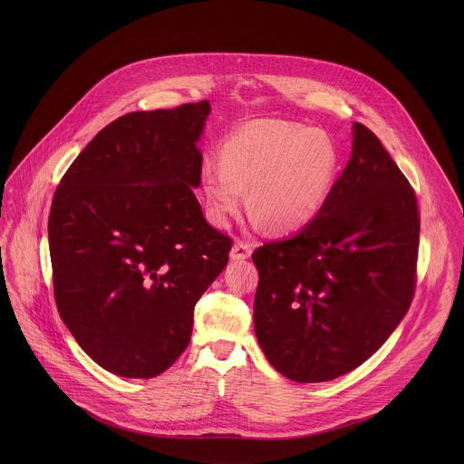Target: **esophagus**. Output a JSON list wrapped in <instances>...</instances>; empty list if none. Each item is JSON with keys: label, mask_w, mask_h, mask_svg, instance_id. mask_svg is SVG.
I'll return each instance as SVG.
<instances>
[{"label": "esophagus", "mask_w": 464, "mask_h": 464, "mask_svg": "<svg viewBox=\"0 0 464 464\" xmlns=\"http://www.w3.org/2000/svg\"><path fill=\"white\" fill-rule=\"evenodd\" d=\"M250 256H252V246H250L248 243H245V241L234 243V246H232V250H230V259H232V261H245V259H248Z\"/></svg>", "instance_id": "esophagus-1"}]
</instances>
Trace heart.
<instances>
[{"label": "heart", "instance_id": "b5f03b06", "mask_svg": "<svg viewBox=\"0 0 464 464\" xmlns=\"http://www.w3.org/2000/svg\"><path fill=\"white\" fill-rule=\"evenodd\" d=\"M221 166L205 164L201 189L210 219L223 227L248 208L266 228L293 232L325 207L339 173V151L327 133L293 123L250 125L228 135L219 150Z\"/></svg>", "mask_w": 464, "mask_h": 464}]
</instances>
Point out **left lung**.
I'll return each instance as SVG.
<instances>
[{"label": "left lung", "mask_w": 464, "mask_h": 464, "mask_svg": "<svg viewBox=\"0 0 464 464\" xmlns=\"http://www.w3.org/2000/svg\"><path fill=\"white\" fill-rule=\"evenodd\" d=\"M418 241L414 189L379 137L353 123L352 157L320 214L252 256L269 364L295 382H325L370 359L409 311Z\"/></svg>", "instance_id": "left-lung-1"}]
</instances>
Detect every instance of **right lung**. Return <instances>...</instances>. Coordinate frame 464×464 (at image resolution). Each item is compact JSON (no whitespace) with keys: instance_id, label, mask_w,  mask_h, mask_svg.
Wrapping results in <instances>:
<instances>
[{"instance_id":"obj_1","label":"right lung","mask_w":464,"mask_h":464,"mask_svg":"<svg viewBox=\"0 0 464 464\" xmlns=\"http://www.w3.org/2000/svg\"><path fill=\"white\" fill-rule=\"evenodd\" d=\"M207 100L129 112L82 150L48 219L57 309L82 350L127 379L166 372L188 348L195 305L228 263L193 188Z\"/></svg>"}]
</instances>
